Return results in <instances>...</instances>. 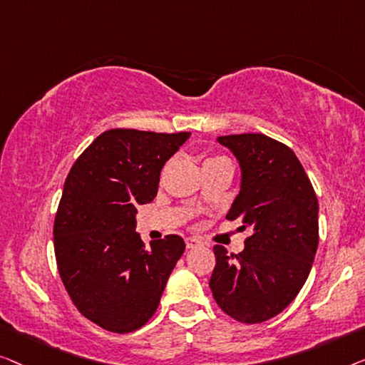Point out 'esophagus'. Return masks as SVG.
Returning <instances> with one entry per match:
<instances>
[{
    "mask_svg": "<svg viewBox=\"0 0 365 365\" xmlns=\"http://www.w3.org/2000/svg\"><path fill=\"white\" fill-rule=\"evenodd\" d=\"M185 243H187V248H197V246L203 245V241L198 236H188V238H185Z\"/></svg>",
    "mask_w": 365,
    "mask_h": 365,
    "instance_id": "esophagus-1",
    "label": "esophagus"
}]
</instances>
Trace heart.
<instances>
[{
    "mask_svg": "<svg viewBox=\"0 0 365 365\" xmlns=\"http://www.w3.org/2000/svg\"><path fill=\"white\" fill-rule=\"evenodd\" d=\"M220 160H227V158L220 157V155H215V157L207 158V162H205V163H213V162H220Z\"/></svg>",
    "mask_w": 365,
    "mask_h": 365,
    "instance_id": "1",
    "label": "heart"
}]
</instances>
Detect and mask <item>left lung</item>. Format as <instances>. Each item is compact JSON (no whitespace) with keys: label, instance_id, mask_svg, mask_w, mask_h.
I'll return each mask as SVG.
<instances>
[{"label":"left lung","instance_id":"1","mask_svg":"<svg viewBox=\"0 0 365 365\" xmlns=\"http://www.w3.org/2000/svg\"><path fill=\"white\" fill-rule=\"evenodd\" d=\"M241 168L240 193L228 220H241L251 235L245 250L213 248L210 278L222 311L246 324L278 316L309 276L319 243V205L301 162L289 147L263 133L218 137Z\"/></svg>","mask_w":365,"mask_h":365}]
</instances>
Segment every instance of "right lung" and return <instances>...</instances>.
<instances>
[{"instance_id":"add662e5","label":"right lung","mask_w":365,"mask_h":365,"mask_svg":"<svg viewBox=\"0 0 365 365\" xmlns=\"http://www.w3.org/2000/svg\"><path fill=\"white\" fill-rule=\"evenodd\" d=\"M190 132H102L76 160L54 220V253L74 306L102 329L125 334L157 311L185 251L178 235L145 248L137 205L155 198L165 162Z\"/></svg>"}]
</instances>
